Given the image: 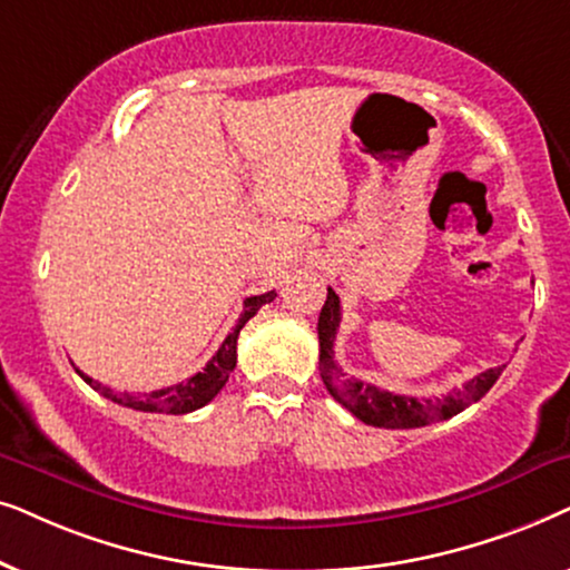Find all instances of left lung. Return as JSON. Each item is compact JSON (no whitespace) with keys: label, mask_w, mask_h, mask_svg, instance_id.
<instances>
[{"label":"left lung","mask_w":570,"mask_h":570,"mask_svg":"<svg viewBox=\"0 0 570 570\" xmlns=\"http://www.w3.org/2000/svg\"><path fill=\"white\" fill-rule=\"evenodd\" d=\"M341 323V302L338 294L328 289L325 305L317 317V338H321V377L331 396L346 406L356 420L373 428L385 430H412L424 428V424L443 422L464 412L474 401H480L488 393L495 381L503 373V367L484 370L472 381L464 383V389H453L445 396L432 399H416V396H399L393 391H383L377 385H370L356 377H346L341 367L333 360V341H336V331Z\"/></svg>","instance_id":"1"}]
</instances>
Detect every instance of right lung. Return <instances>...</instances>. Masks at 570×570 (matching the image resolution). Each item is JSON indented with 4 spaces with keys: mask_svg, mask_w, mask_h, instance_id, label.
I'll use <instances>...</instances> for the list:
<instances>
[{
    "mask_svg": "<svg viewBox=\"0 0 570 570\" xmlns=\"http://www.w3.org/2000/svg\"><path fill=\"white\" fill-rule=\"evenodd\" d=\"M273 297H276V292H265V294H257V297H247L245 309H242L237 325H234L229 336L224 338V344L218 346V352L210 356V362L200 370V373L187 377L185 383L169 385V389H161V391L142 393V396H130V393H121V396H117L111 389H106V385L94 381V377H88L86 373H80V370H78V375L90 385V389L98 391L106 399H111L114 404L138 409V412L189 414V412H195V409L206 406L208 401H214L216 393L224 389L226 381H229L232 370L237 367L239 331L245 328V323L257 313V309H261L263 305H268V302H273Z\"/></svg>",
    "mask_w": 570,
    "mask_h": 570,
    "instance_id": "add662e5",
    "label": "right lung"
}]
</instances>
